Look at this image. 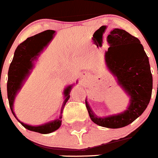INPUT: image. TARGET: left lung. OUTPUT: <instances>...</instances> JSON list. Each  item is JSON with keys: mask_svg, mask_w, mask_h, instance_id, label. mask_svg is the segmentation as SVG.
<instances>
[{"mask_svg": "<svg viewBox=\"0 0 158 158\" xmlns=\"http://www.w3.org/2000/svg\"><path fill=\"white\" fill-rule=\"evenodd\" d=\"M110 47L105 53L107 69L130 96V104L123 112L110 116H96L85 100L92 121L107 128L126 127L142 115L150 103L153 77L149 58L139 39L123 29H113L107 36Z\"/></svg>", "mask_w": 158, "mask_h": 158, "instance_id": "1", "label": "left lung"}]
</instances>
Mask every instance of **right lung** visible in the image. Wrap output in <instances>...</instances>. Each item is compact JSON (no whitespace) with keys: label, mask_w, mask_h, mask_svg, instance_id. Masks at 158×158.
I'll use <instances>...</instances> for the list:
<instances>
[{"label":"right lung","mask_w":158,"mask_h":158,"mask_svg":"<svg viewBox=\"0 0 158 158\" xmlns=\"http://www.w3.org/2000/svg\"><path fill=\"white\" fill-rule=\"evenodd\" d=\"M54 32L55 31L52 30H47L40 34L27 38L25 41L20 43L15 51L13 59L11 62L8 73L7 93H8V103L12 114L15 118L21 123L22 126L24 127L26 129L35 132H39L40 134L51 133L60 127L62 124L61 118H62V111L66 102L69 99V93L72 85H69L64 90L65 100L62 104L59 118L40 126H30L20 122L16 118L13 111V103L16 94L19 91V89H21L23 82L30 73V70L33 67V62L37 59L40 53L47 45V43L52 40Z\"/></svg>","instance_id":"add662e5"}]
</instances>
